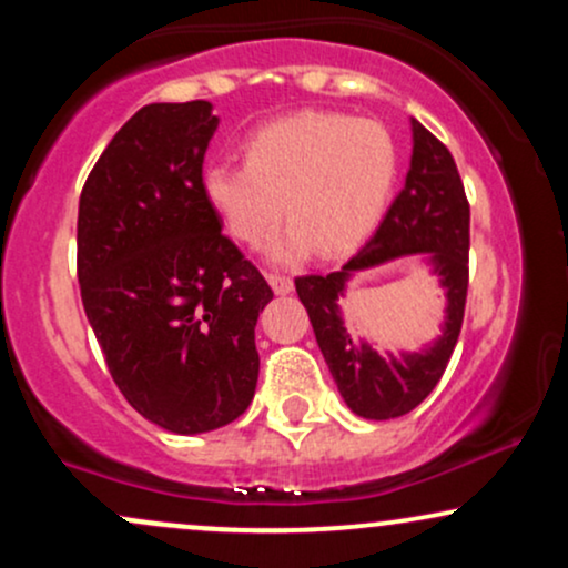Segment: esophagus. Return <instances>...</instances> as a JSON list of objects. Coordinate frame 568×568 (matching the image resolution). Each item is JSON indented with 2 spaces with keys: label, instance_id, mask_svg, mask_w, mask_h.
Masks as SVG:
<instances>
[{
  "label": "esophagus",
  "instance_id": "esophagus-1",
  "mask_svg": "<svg viewBox=\"0 0 568 568\" xmlns=\"http://www.w3.org/2000/svg\"><path fill=\"white\" fill-rule=\"evenodd\" d=\"M266 280H270L272 291H275L277 296H288V293L293 291V280H291V277L275 275V272H272V275H266Z\"/></svg>",
  "mask_w": 568,
  "mask_h": 568
}]
</instances>
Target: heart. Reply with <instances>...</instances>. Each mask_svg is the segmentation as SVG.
Returning a JSON list of instances; mask_svg holds the SVG:
<instances>
[{
	"label": "heart",
	"mask_w": 568,
	"mask_h": 568,
	"mask_svg": "<svg viewBox=\"0 0 568 568\" xmlns=\"http://www.w3.org/2000/svg\"><path fill=\"white\" fill-rule=\"evenodd\" d=\"M245 165L211 162L200 175L205 205L243 245L264 243L280 213L288 230L272 243L275 262L315 247L344 256L376 230L397 181V146L374 120L296 112L245 135Z\"/></svg>",
	"instance_id": "obj_1"
}]
</instances>
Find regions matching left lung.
Masks as SVG:
<instances>
[{
  "label": "left lung",
  "instance_id": "obj_1",
  "mask_svg": "<svg viewBox=\"0 0 568 568\" xmlns=\"http://www.w3.org/2000/svg\"><path fill=\"white\" fill-rule=\"evenodd\" d=\"M410 133L414 152L406 186L366 247L338 272L296 277V293L338 393L352 414L374 422L408 414L440 382L465 321L470 283V205L456 162L422 122L410 120ZM400 255H422L442 280L447 321L442 336L425 351L382 358L367 343H355L346 334L337 298L352 276Z\"/></svg>",
  "mask_w": 568,
  "mask_h": 568
}]
</instances>
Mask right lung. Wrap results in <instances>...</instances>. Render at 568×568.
Listing matches in <instances>:
<instances>
[{
	"label": "right lung",
	"mask_w": 568,
	"mask_h": 568,
	"mask_svg": "<svg viewBox=\"0 0 568 568\" xmlns=\"http://www.w3.org/2000/svg\"><path fill=\"white\" fill-rule=\"evenodd\" d=\"M219 128L207 101L149 103L90 171L77 219V277L112 379L143 419L211 433L251 406L256 321L272 302L200 192Z\"/></svg>",
	"instance_id": "add662e5"
}]
</instances>
